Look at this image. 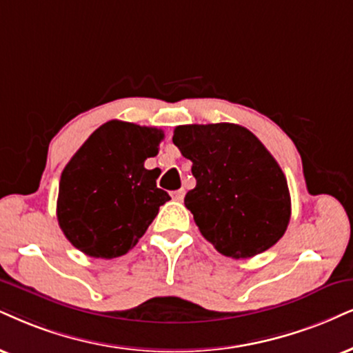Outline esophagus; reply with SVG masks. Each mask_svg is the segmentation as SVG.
I'll return each instance as SVG.
<instances>
[{
  "instance_id": "1",
  "label": "esophagus",
  "mask_w": 353,
  "mask_h": 353,
  "mask_svg": "<svg viewBox=\"0 0 353 353\" xmlns=\"http://www.w3.org/2000/svg\"><path fill=\"white\" fill-rule=\"evenodd\" d=\"M185 196V190H176V191H172V198L176 199V201H181Z\"/></svg>"
}]
</instances>
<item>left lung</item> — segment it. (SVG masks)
Here are the masks:
<instances>
[{"instance_id": "1", "label": "left lung", "mask_w": 353, "mask_h": 353, "mask_svg": "<svg viewBox=\"0 0 353 353\" xmlns=\"http://www.w3.org/2000/svg\"><path fill=\"white\" fill-rule=\"evenodd\" d=\"M173 143L193 162L196 178L185 206L219 254L250 259L280 241L291 216L288 183L249 129L229 123L178 125Z\"/></svg>"}]
</instances>
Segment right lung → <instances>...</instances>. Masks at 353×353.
Wrapping results in <instances>:
<instances>
[{
	"mask_svg": "<svg viewBox=\"0 0 353 353\" xmlns=\"http://www.w3.org/2000/svg\"><path fill=\"white\" fill-rule=\"evenodd\" d=\"M163 132L124 121L99 125L65 165L57 198L59 225L73 247L94 259H116L139 242L170 199L157 188Z\"/></svg>",
	"mask_w": 353,
	"mask_h": 353,
	"instance_id": "1",
	"label": "right lung"
}]
</instances>
